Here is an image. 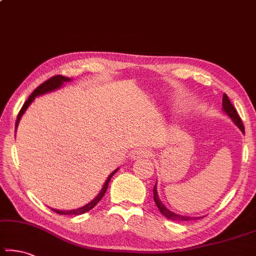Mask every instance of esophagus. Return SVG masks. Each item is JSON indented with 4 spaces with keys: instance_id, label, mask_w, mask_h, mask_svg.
I'll use <instances>...</instances> for the list:
<instances>
[{
    "instance_id": "1",
    "label": "esophagus",
    "mask_w": 256,
    "mask_h": 256,
    "mask_svg": "<svg viewBox=\"0 0 256 256\" xmlns=\"http://www.w3.org/2000/svg\"><path fill=\"white\" fill-rule=\"evenodd\" d=\"M151 152L146 149H138L134 152V158H140V157H150Z\"/></svg>"
}]
</instances>
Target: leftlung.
<instances>
[{
    "label": "left lung",
    "mask_w": 256,
    "mask_h": 256,
    "mask_svg": "<svg viewBox=\"0 0 256 256\" xmlns=\"http://www.w3.org/2000/svg\"><path fill=\"white\" fill-rule=\"evenodd\" d=\"M223 112L226 114V116L231 119L233 122H234V124L238 127L240 130H242V134H245V127H244L242 119H240V116H238V113H236V110L234 108V106L232 105L231 102H230V99L226 94L223 96ZM154 201L156 203V206H158L159 211H160V214H164L166 218H168V220H176V222H184V220H198V218H203L204 216H198V217H190V216H184V214H176L171 211L170 209H168V206H164V203L160 201V198H159V195H158V192H157V182H156L154 187Z\"/></svg>",
    "instance_id": "1"
}]
</instances>
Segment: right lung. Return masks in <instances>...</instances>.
Wrapping results in <instances>:
<instances>
[{
  "mask_svg": "<svg viewBox=\"0 0 256 256\" xmlns=\"http://www.w3.org/2000/svg\"><path fill=\"white\" fill-rule=\"evenodd\" d=\"M72 80V78H68V77H64V76H54L52 77V78H50L48 80H46L45 83H42V85H39L38 88H36L34 91L32 92V94L30 96V97L28 98V100L25 102V104L23 105V107H22L20 112L18 113V116H17V120H16V128L18 127V124H20V121L22 119V116H24V113L26 112V110L28 108V106L31 105V104L33 102V100L36 97H39V96H42V94H50V92H53L55 90H58V88H62V85H64V83L66 82H70ZM118 170H119V168H118L116 170H114V171L110 174L108 178H107L105 184H104L102 188L100 190V192H99V194L96 196V198L92 200L91 202H88V204H85L83 206H80V208H77V209H72V210H58V209H53L50 208L53 211H55L56 214H85L88 212V211H90L92 208H94L96 204L100 201V200L102 198V196L105 195V192L107 190V187H108V184L110 179H112V176H114L118 172Z\"/></svg>",
  "mask_w": 256,
  "mask_h": 256,
  "instance_id": "1",
  "label": "right lung"
}]
</instances>
